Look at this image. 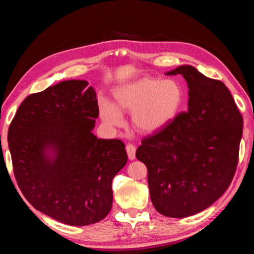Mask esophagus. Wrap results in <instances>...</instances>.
Segmentation results:
<instances>
[{
	"mask_svg": "<svg viewBox=\"0 0 254 254\" xmlns=\"http://www.w3.org/2000/svg\"><path fill=\"white\" fill-rule=\"evenodd\" d=\"M126 151H127V155L128 158L130 160H133L135 158V146L131 143H129L126 145Z\"/></svg>",
	"mask_w": 254,
	"mask_h": 254,
	"instance_id": "1",
	"label": "esophagus"
}]
</instances>
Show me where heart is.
Here are the masks:
<instances>
[{"instance_id":"1","label":"heart","mask_w":254,"mask_h":254,"mask_svg":"<svg viewBox=\"0 0 254 254\" xmlns=\"http://www.w3.org/2000/svg\"><path fill=\"white\" fill-rule=\"evenodd\" d=\"M182 98V89L176 81L143 77L117 91L115 107L120 111H133L134 128L142 132H152L176 117ZM117 109L108 103L101 106L102 118L109 126L123 125V118Z\"/></svg>"}]
</instances>
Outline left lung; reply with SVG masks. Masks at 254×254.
<instances>
[{"label": "left lung", "instance_id": "1", "mask_svg": "<svg viewBox=\"0 0 254 254\" xmlns=\"http://www.w3.org/2000/svg\"><path fill=\"white\" fill-rule=\"evenodd\" d=\"M182 75L189 86V110L145 136L135 151L147 167L151 202L167 217L182 218L209 207L234 177L243 134V115L226 84L194 66Z\"/></svg>", "mask_w": 254, "mask_h": 254}]
</instances>
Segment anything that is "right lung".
<instances>
[{
    "label": "right lung",
    "mask_w": 254,
    "mask_h": 254,
    "mask_svg": "<svg viewBox=\"0 0 254 254\" xmlns=\"http://www.w3.org/2000/svg\"><path fill=\"white\" fill-rule=\"evenodd\" d=\"M98 117L93 87L66 80L28 95L8 129L14 178L36 210L70 226L104 219L112 206L111 183L127 163L125 144L92 132ZM47 147L57 151L49 160Z\"/></svg>",
    "instance_id": "right-lung-1"
}]
</instances>
